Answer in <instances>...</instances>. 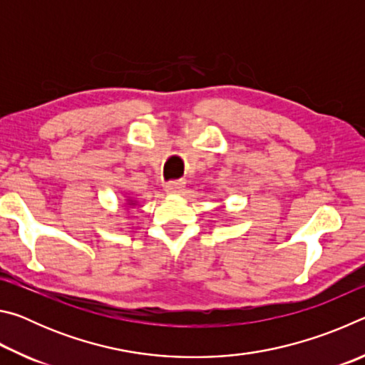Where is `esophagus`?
Returning <instances> with one entry per match:
<instances>
[{"label":"esophagus","instance_id":"34e87169","mask_svg":"<svg viewBox=\"0 0 365 365\" xmlns=\"http://www.w3.org/2000/svg\"><path fill=\"white\" fill-rule=\"evenodd\" d=\"M164 190L168 191V193H170V195H177V193H180V191L183 190V182H180V180L168 182V183L164 185Z\"/></svg>","mask_w":365,"mask_h":365}]
</instances>
